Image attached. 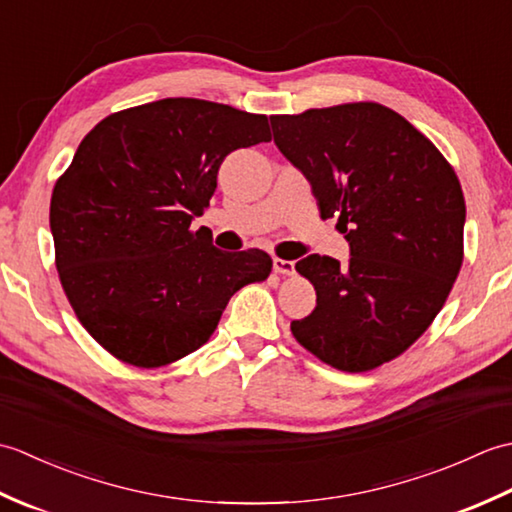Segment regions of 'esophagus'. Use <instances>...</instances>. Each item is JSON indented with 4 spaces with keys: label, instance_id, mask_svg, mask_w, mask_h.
I'll list each match as a JSON object with an SVG mask.
<instances>
[{
    "label": "esophagus",
    "instance_id": "obj_1",
    "mask_svg": "<svg viewBox=\"0 0 512 512\" xmlns=\"http://www.w3.org/2000/svg\"><path fill=\"white\" fill-rule=\"evenodd\" d=\"M273 268H275V273H279V275H292V273H295V262H290V259L275 257Z\"/></svg>",
    "mask_w": 512,
    "mask_h": 512
}]
</instances>
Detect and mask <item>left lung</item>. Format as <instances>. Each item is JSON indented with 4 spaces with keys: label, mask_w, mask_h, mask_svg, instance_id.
I'll return each instance as SVG.
<instances>
[{
    "label": "left lung",
    "mask_w": 512,
    "mask_h": 512,
    "mask_svg": "<svg viewBox=\"0 0 512 512\" xmlns=\"http://www.w3.org/2000/svg\"><path fill=\"white\" fill-rule=\"evenodd\" d=\"M277 149L310 182L321 217H339L350 262L308 255L317 308L292 321L323 363L367 372L402 354L442 310L462 266L466 206L436 145L398 112L347 103L270 116Z\"/></svg>",
    "instance_id": "8db88e82"
}]
</instances>
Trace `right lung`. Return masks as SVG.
<instances>
[{
    "instance_id": "1",
    "label": "right lung",
    "mask_w": 512,
    "mask_h": 512,
    "mask_svg": "<svg viewBox=\"0 0 512 512\" xmlns=\"http://www.w3.org/2000/svg\"><path fill=\"white\" fill-rule=\"evenodd\" d=\"M268 118L162 99L103 118L54 184L50 231L70 306L107 352L160 367L209 341L239 288L264 281L259 248H215L191 231L222 160L268 143Z\"/></svg>"
}]
</instances>
